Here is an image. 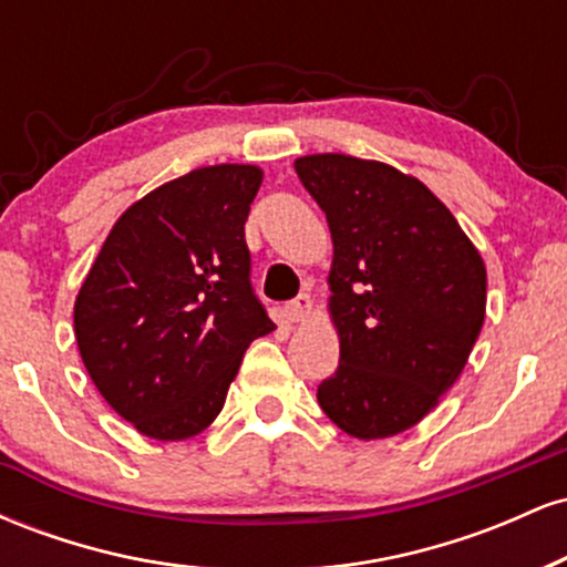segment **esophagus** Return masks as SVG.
Returning a JSON list of instances; mask_svg holds the SVG:
<instances>
[{
    "mask_svg": "<svg viewBox=\"0 0 567 567\" xmlns=\"http://www.w3.org/2000/svg\"><path fill=\"white\" fill-rule=\"evenodd\" d=\"M285 315H288L290 322H303L311 315V298L301 292V296L285 303Z\"/></svg>",
    "mask_w": 567,
    "mask_h": 567,
    "instance_id": "34e87169",
    "label": "esophagus"
}]
</instances>
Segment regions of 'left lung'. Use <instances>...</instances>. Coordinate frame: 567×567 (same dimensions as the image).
Here are the masks:
<instances>
[{
  "instance_id": "8db88e82",
  "label": "left lung",
  "mask_w": 567,
  "mask_h": 567,
  "mask_svg": "<svg viewBox=\"0 0 567 567\" xmlns=\"http://www.w3.org/2000/svg\"><path fill=\"white\" fill-rule=\"evenodd\" d=\"M296 173L333 237L341 360L317 400L351 437H394L437 408L470 360L485 320V264L413 175L349 154H309Z\"/></svg>"
}]
</instances>
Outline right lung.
Instances as JSON below:
<instances>
[{"label": "right lung", "instance_id": "right-lung-1", "mask_svg": "<svg viewBox=\"0 0 567 567\" xmlns=\"http://www.w3.org/2000/svg\"><path fill=\"white\" fill-rule=\"evenodd\" d=\"M264 173L199 167L122 213L74 303L90 379L152 440L216 421L245 349L275 330L250 285L245 220Z\"/></svg>", "mask_w": 567, "mask_h": 567}]
</instances>
